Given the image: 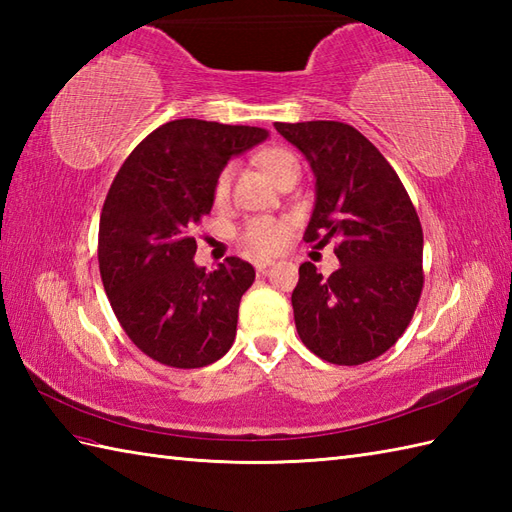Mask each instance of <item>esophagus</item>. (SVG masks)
<instances>
[{"instance_id": "34e87169", "label": "esophagus", "mask_w": 512, "mask_h": 512, "mask_svg": "<svg viewBox=\"0 0 512 512\" xmlns=\"http://www.w3.org/2000/svg\"><path fill=\"white\" fill-rule=\"evenodd\" d=\"M270 266H273V259H257V262H255L257 273H266Z\"/></svg>"}]
</instances>
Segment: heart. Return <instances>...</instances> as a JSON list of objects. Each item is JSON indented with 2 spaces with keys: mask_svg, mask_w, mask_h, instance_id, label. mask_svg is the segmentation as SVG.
I'll list each match as a JSON object with an SVG mask.
<instances>
[{
  "mask_svg": "<svg viewBox=\"0 0 512 512\" xmlns=\"http://www.w3.org/2000/svg\"><path fill=\"white\" fill-rule=\"evenodd\" d=\"M259 162L262 167L273 176L275 182H279L288 173L299 171V160L290 149L284 147H268L259 154ZM235 167L228 162L220 171H217L213 182V200L215 204H224L231 195V182H233ZM288 239V226L286 222L275 220V217H253L248 220L239 233V242L253 255H270L286 244Z\"/></svg>",
  "mask_w": 512,
  "mask_h": 512,
  "instance_id": "heart-1",
  "label": "heart"
}]
</instances>
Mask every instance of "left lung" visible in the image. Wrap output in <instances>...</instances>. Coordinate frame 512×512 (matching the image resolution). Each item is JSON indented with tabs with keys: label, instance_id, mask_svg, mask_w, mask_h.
<instances>
[{
	"label": "left lung",
	"instance_id": "8db88e82",
	"mask_svg": "<svg viewBox=\"0 0 512 512\" xmlns=\"http://www.w3.org/2000/svg\"><path fill=\"white\" fill-rule=\"evenodd\" d=\"M308 158L317 202L303 239H336L341 268L330 277L299 266L292 292L303 345L334 365L374 361L411 323L422 295V226L398 173L347 123H275Z\"/></svg>",
	"mask_w": 512,
	"mask_h": 512
}]
</instances>
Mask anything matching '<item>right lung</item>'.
Returning <instances> with one entry per match:
<instances>
[{"label": "right lung", "instance_id": "obj_1", "mask_svg": "<svg viewBox=\"0 0 512 512\" xmlns=\"http://www.w3.org/2000/svg\"><path fill=\"white\" fill-rule=\"evenodd\" d=\"M266 138L262 127L165 123L127 156L107 191L99 224L107 299L132 343L162 365L195 369L231 350L255 268L226 257L206 273L193 262V231L211 213L217 171Z\"/></svg>", "mask_w": 512, "mask_h": 512}]
</instances>
